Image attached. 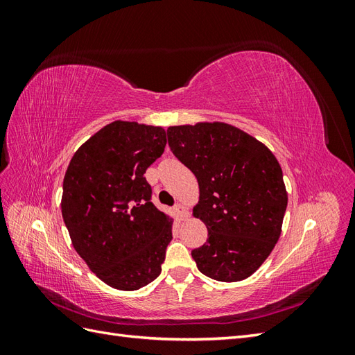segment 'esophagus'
I'll return each mask as SVG.
<instances>
[{
    "mask_svg": "<svg viewBox=\"0 0 355 355\" xmlns=\"http://www.w3.org/2000/svg\"><path fill=\"white\" fill-rule=\"evenodd\" d=\"M175 211H176L178 218H179L180 220H184V219L188 218V211H187V209H185L184 206H182V204H176V206H175Z\"/></svg>",
    "mask_w": 355,
    "mask_h": 355,
    "instance_id": "obj_1",
    "label": "esophagus"
}]
</instances>
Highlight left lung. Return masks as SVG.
Returning a JSON list of instances; mask_svg holds the SVG:
<instances>
[{"label":"left lung","mask_w":355,"mask_h":355,"mask_svg":"<svg viewBox=\"0 0 355 355\" xmlns=\"http://www.w3.org/2000/svg\"><path fill=\"white\" fill-rule=\"evenodd\" d=\"M167 139L198 180L194 216L209 231L207 241L191 252L198 270L225 283L250 277L282 234L287 192L277 158L225 123L168 127Z\"/></svg>","instance_id":"1"}]
</instances>
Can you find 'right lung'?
<instances>
[{
  "instance_id": "obj_1",
  "label": "right lung",
  "mask_w": 355,
  "mask_h": 355,
  "mask_svg": "<svg viewBox=\"0 0 355 355\" xmlns=\"http://www.w3.org/2000/svg\"><path fill=\"white\" fill-rule=\"evenodd\" d=\"M164 148V128L114 121L78 148L63 178L62 216L73 249L114 288L154 282L173 239V220L151 202L145 178Z\"/></svg>"
}]
</instances>
